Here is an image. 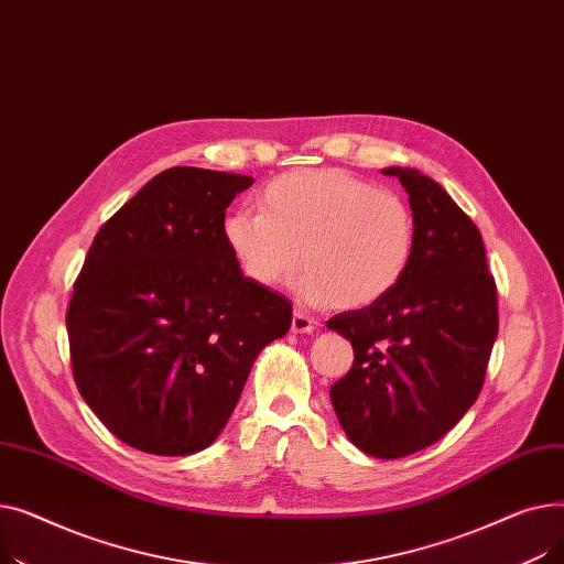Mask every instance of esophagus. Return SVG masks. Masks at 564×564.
Wrapping results in <instances>:
<instances>
[{"instance_id":"34e87169","label":"esophagus","mask_w":564,"mask_h":564,"mask_svg":"<svg viewBox=\"0 0 564 564\" xmlns=\"http://www.w3.org/2000/svg\"><path fill=\"white\" fill-rule=\"evenodd\" d=\"M315 329V319L302 311H294L292 315V332L294 334H311Z\"/></svg>"}]
</instances>
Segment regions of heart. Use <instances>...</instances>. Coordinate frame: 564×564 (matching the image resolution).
<instances>
[{
    "mask_svg": "<svg viewBox=\"0 0 564 564\" xmlns=\"http://www.w3.org/2000/svg\"><path fill=\"white\" fill-rule=\"evenodd\" d=\"M260 210L240 207L224 221V240L242 274L279 288L300 270L311 304L364 308L406 276L416 251V219L406 198L343 169L283 173L260 192Z\"/></svg>",
    "mask_w": 564,
    "mask_h": 564,
    "instance_id": "obj_1",
    "label": "heart"
}]
</instances>
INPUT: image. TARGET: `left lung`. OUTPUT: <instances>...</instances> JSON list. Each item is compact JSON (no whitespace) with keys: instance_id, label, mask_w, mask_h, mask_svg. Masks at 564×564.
I'll use <instances>...</instances> for the list:
<instances>
[{"instance_id":"left-lung-1","label":"left lung","mask_w":564,"mask_h":564,"mask_svg":"<svg viewBox=\"0 0 564 564\" xmlns=\"http://www.w3.org/2000/svg\"><path fill=\"white\" fill-rule=\"evenodd\" d=\"M409 194L416 251L381 302L334 315L354 364L332 387L336 416L366 455L398 459L453 430L478 400L498 334L496 281L478 226L432 177L383 169Z\"/></svg>"}]
</instances>
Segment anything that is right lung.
I'll return each instance as SVG.
<instances>
[{"instance_id": "right-lung-1", "label": "right lung", "mask_w": 564, "mask_h": 564, "mask_svg": "<svg viewBox=\"0 0 564 564\" xmlns=\"http://www.w3.org/2000/svg\"><path fill=\"white\" fill-rule=\"evenodd\" d=\"M253 177L173 166L102 224L66 313L73 377L128 446L185 457L228 423L260 349L292 304L237 267L230 200Z\"/></svg>"}]
</instances>
